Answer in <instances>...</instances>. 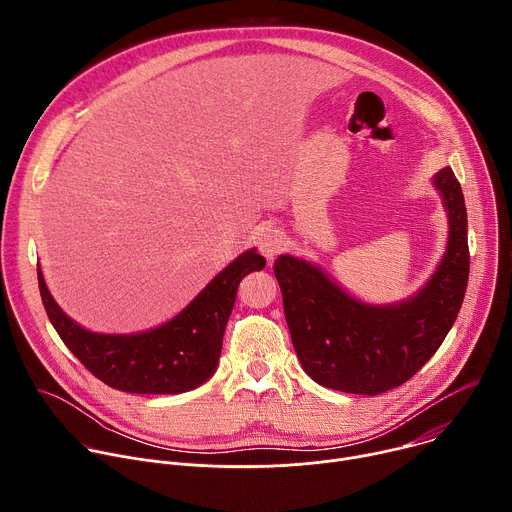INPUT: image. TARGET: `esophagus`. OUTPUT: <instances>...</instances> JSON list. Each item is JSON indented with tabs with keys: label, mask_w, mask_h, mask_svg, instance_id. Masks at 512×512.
I'll return each instance as SVG.
<instances>
[{
	"label": "esophagus",
	"mask_w": 512,
	"mask_h": 512,
	"mask_svg": "<svg viewBox=\"0 0 512 512\" xmlns=\"http://www.w3.org/2000/svg\"><path fill=\"white\" fill-rule=\"evenodd\" d=\"M283 233L273 229V227H265L257 233V247L261 251L263 257H267L269 261L283 249Z\"/></svg>",
	"instance_id": "esophagus-1"
}]
</instances>
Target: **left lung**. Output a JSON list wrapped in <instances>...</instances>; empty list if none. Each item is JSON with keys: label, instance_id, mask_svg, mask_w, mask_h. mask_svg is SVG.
<instances>
[{"label": "left lung", "instance_id": "obj_1", "mask_svg": "<svg viewBox=\"0 0 512 512\" xmlns=\"http://www.w3.org/2000/svg\"><path fill=\"white\" fill-rule=\"evenodd\" d=\"M433 186L448 212V249L429 281L405 302L364 304L314 263L291 255L275 259L291 342L318 385L356 395L391 391L423 367L454 326L470 273L468 216L452 168L437 172Z\"/></svg>", "mask_w": 512, "mask_h": 512}]
</instances>
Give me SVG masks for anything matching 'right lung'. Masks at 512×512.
Wrapping results in <instances>:
<instances>
[{"mask_svg":"<svg viewBox=\"0 0 512 512\" xmlns=\"http://www.w3.org/2000/svg\"><path fill=\"white\" fill-rule=\"evenodd\" d=\"M263 267L265 259L255 249L245 251L178 316L137 334L85 330L54 302L40 267L38 285L54 330L99 381L125 393L178 395L200 387L214 375L239 283L247 273Z\"/></svg>","mask_w":512,"mask_h":512,"instance_id":"1","label":"right lung"}]
</instances>
